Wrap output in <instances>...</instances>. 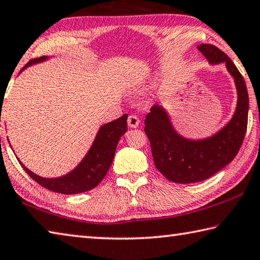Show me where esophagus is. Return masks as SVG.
<instances>
[{
  "label": "esophagus",
  "mask_w": 260,
  "mask_h": 260,
  "mask_svg": "<svg viewBox=\"0 0 260 260\" xmlns=\"http://www.w3.org/2000/svg\"><path fill=\"white\" fill-rule=\"evenodd\" d=\"M127 122H128V126L131 128H136L140 124V119L135 115H131L128 116V119H127Z\"/></svg>",
  "instance_id": "1"
}]
</instances>
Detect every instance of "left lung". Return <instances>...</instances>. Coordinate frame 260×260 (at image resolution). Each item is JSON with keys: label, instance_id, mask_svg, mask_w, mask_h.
Returning <instances> with one entry per match:
<instances>
[{"label": "left lung", "instance_id": "obj_1", "mask_svg": "<svg viewBox=\"0 0 260 260\" xmlns=\"http://www.w3.org/2000/svg\"><path fill=\"white\" fill-rule=\"evenodd\" d=\"M198 49L210 64L225 63L238 92L237 109L223 128L202 140L179 135L162 106L154 105L145 117L144 132L151 144L154 166L171 182L188 184L205 181L229 165L241 148L248 125L249 96L245 82L233 61L211 44Z\"/></svg>", "mask_w": 260, "mask_h": 260}]
</instances>
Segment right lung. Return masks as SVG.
<instances>
[{
	"label": "right lung",
	"instance_id": "obj_1",
	"mask_svg": "<svg viewBox=\"0 0 260 260\" xmlns=\"http://www.w3.org/2000/svg\"><path fill=\"white\" fill-rule=\"evenodd\" d=\"M46 59L48 56L30 60L21 69V72L31 64L43 62ZM127 117L128 116L125 114L118 119L101 126L84 159L76 168L63 176L56 178L41 177L25 167L20 160L19 162L35 182L50 191L61 194H77L92 190L105 178L109 171L115 157L117 144L127 131Z\"/></svg>",
	"mask_w": 260,
	"mask_h": 260
}]
</instances>
